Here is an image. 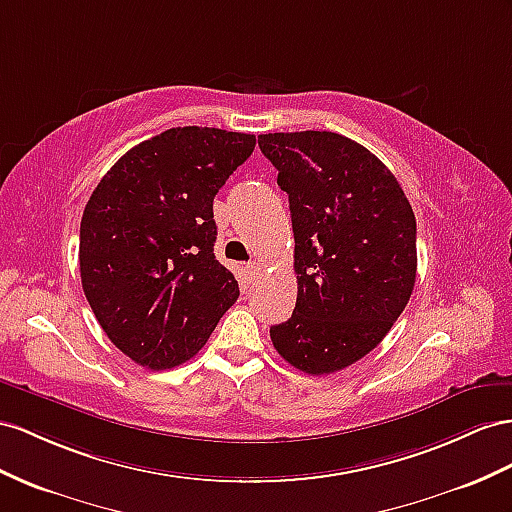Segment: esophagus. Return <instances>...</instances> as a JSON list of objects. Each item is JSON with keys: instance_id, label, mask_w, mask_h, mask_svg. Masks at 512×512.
Wrapping results in <instances>:
<instances>
[{"instance_id": "esophagus-1", "label": "esophagus", "mask_w": 512, "mask_h": 512, "mask_svg": "<svg viewBox=\"0 0 512 512\" xmlns=\"http://www.w3.org/2000/svg\"><path fill=\"white\" fill-rule=\"evenodd\" d=\"M246 272H248V277L255 279L257 274L261 272V264H257V261H251V264H246Z\"/></svg>"}]
</instances>
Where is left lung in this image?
<instances>
[{
  "label": "left lung",
  "mask_w": 512,
  "mask_h": 512,
  "mask_svg": "<svg viewBox=\"0 0 512 512\" xmlns=\"http://www.w3.org/2000/svg\"><path fill=\"white\" fill-rule=\"evenodd\" d=\"M290 199L298 296L270 326L279 355L313 376L368 355L409 303L417 272L413 209L391 170L333 131L261 134Z\"/></svg>",
  "instance_id": "left-lung-1"
}]
</instances>
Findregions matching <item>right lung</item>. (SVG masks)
I'll use <instances>...</instances> for the list:
<instances>
[{
  "instance_id": "obj_1",
  "label": "right lung",
  "mask_w": 512,
  "mask_h": 512,
  "mask_svg": "<svg viewBox=\"0 0 512 512\" xmlns=\"http://www.w3.org/2000/svg\"><path fill=\"white\" fill-rule=\"evenodd\" d=\"M253 134L173 127L116 162L86 203L82 287L123 355L168 370L199 352L240 287L214 255V196Z\"/></svg>"
}]
</instances>
